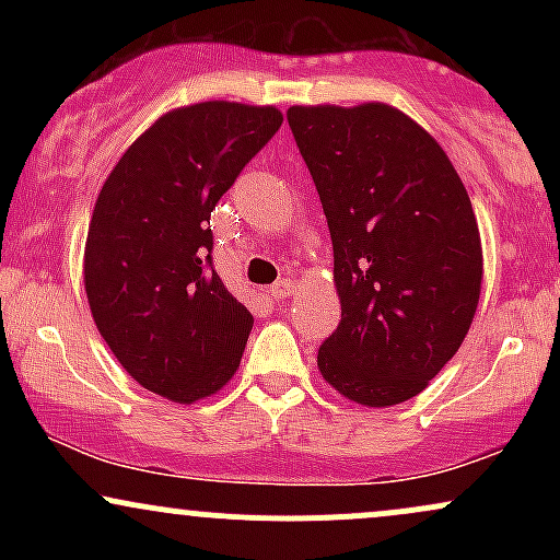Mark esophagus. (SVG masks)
Listing matches in <instances>:
<instances>
[{"label": "esophagus", "mask_w": 560, "mask_h": 560, "mask_svg": "<svg viewBox=\"0 0 560 560\" xmlns=\"http://www.w3.org/2000/svg\"><path fill=\"white\" fill-rule=\"evenodd\" d=\"M268 294H271L273 300H284V298H292L294 294V281H289V279H281V281H276V284L268 289Z\"/></svg>", "instance_id": "esophagus-1"}]
</instances>
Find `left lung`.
<instances>
[{"label":"left lung","mask_w":560,"mask_h":560,"mask_svg":"<svg viewBox=\"0 0 560 560\" xmlns=\"http://www.w3.org/2000/svg\"><path fill=\"white\" fill-rule=\"evenodd\" d=\"M287 120L329 221L342 305L320 376L365 408L410 400L477 316L485 258L466 186L440 141L387 102L294 105Z\"/></svg>","instance_id":"8db88e82"}]
</instances>
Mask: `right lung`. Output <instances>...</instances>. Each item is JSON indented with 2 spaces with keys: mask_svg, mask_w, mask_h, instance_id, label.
<instances>
[{
  "mask_svg": "<svg viewBox=\"0 0 560 560\" xmlns=\"http://www.w3.org/2000/svg\"><path fill=\"white\" fill-rule=\"evenodd\" d=\"M273 105L210 100L163 113L96 197L83 287L102 339L133 382L191 405L231 382L253 313L210 268V213L279 131Z\"/></svg>",
  "mask_w": 560,
  "mask_h": 560,
  "instance_id": "obj_1",
  "label": "right lung"
}]
</instances>
